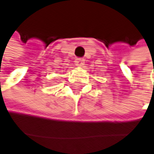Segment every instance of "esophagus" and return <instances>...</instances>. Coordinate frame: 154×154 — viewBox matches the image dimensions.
Returning a JSON list of instances; mask_svg holds the SVG:
<instances>
[{
    "label": "esophagus",
    "instance_id": "1",
    "mask_svg": "<svg viewBox=\"0 0 154 154\" xmlns=\"http://www.w3.org/2000/svg\"><path fill=\"white\" fill-rule=\"evenodd\" d=\"M75 63H76V65H77V66L81 67V66H83V65L85 64V60H84L83 58H77L76 61H75Z\"/></svg>",
    "mask_w": 154,
    "mask_h": 154
}]
</instances>
